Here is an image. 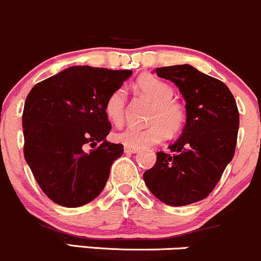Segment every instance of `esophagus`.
<instances>
[{
	"instance_id": "1",
	"label": "esophagus",
	"mask_w": 261,
	"mask_h": 261,
	"mask_svg": "<svg viewBox=\"0 0 261 261\" xmlns=\"http://www.w3.org/2000/svg\"><path fill=\"white\" fill-rule=\"evenodd\" d=\"M124 152L125 153H128V154H136V153H138L139 152V149H137V148H132V147H127V145H125L124 147Z\"/></svg>"
}]
</instances>
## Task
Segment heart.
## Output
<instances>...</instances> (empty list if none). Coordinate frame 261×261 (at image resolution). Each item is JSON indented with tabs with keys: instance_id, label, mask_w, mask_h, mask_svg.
<instances>
[{
	"instance_id": "1",
	"label": "heart",
	"mask_w": 261,
	"mask_h": 261,
	"mask_svg": "<svg viewBox=\"0 0 261 261\" xmlns=\"http://www.w3.org/2000/svg\"><path fill=\"white\" fill-rule=\"evenodd\" d=\"M134 88L154 102L147 128L128 127L114 133V139L127 147H152L165 141L168 134L179 133L187 122L186 107L173 97L174 91L169 83L152 74L141 75L134 83ZM106 116L113 124L122 125L127 112V96L123 88H117L107 97L105 103Z\"/></svg>"
}]
</instances>
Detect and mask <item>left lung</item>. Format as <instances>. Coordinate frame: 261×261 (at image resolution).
<instances>
[{"instance_id":"obj_1","label":"left lung","mask_w":261,"mask_h":261,"mask_svg":"<svg viewBox=\"0 0 261 261\" xmlns=\"http://www.w3.org/2000/svg\"><path fill=\"white\" fill-rule=\"evenodd\" d=\"M155 72L179 88L186 99L187 123L169 145L172 153H156L155 164L143 179L163 203L188 205L208 197L231 162L239 111L228 87L189 64L161 67Z\"/></svg>"}]
</instances>
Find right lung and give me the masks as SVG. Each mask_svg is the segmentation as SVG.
<instances>
[{
  "mask_svg": "<svg viewBox=\"0 0 261 261\" xmlns=\"http://www.w3.org/2000/svg\"><path fill=\"white\" fill-rule=\"evenodd\" d=\"M132 71L73 66L37 83L22 116L24 159L56 204L77 208L105 189L123 145L108 142L106 99ZM89 144L93 150H85Z\"/></svg>",
  "mask_w": 261,
  "mask_h": 261,
  "instance_id": "add662e5",
  "label": "right lung"
}]
</instances>
